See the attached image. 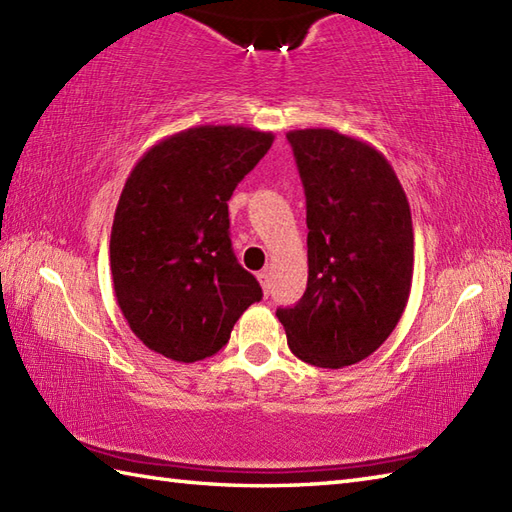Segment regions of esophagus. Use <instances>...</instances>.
<instances>
[{"instance_id": "1", "label": "esophagus", "mask_w": 512, "mask_h": 512, "mask_svg": "<svg viewBox=\"0 0 512 512\" xmlns=\"http://www.w3.org/2000/svg\"><path fill=\"white\" fill-rule=\"evenodd\" d=\"M257 279H259V284H262V288H264V295H268V292H270V275H268V270H262V273H257Z\"/></svg>"}]
</instances>
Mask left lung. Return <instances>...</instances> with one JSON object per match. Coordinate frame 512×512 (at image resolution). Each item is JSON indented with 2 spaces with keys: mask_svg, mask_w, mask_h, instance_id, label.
<instances>
[{
  "mask_svg": "<svg viewBox=\"0 0 512 512\" xmlns=\"http://www.w3.org/2000/svg\"><path fill=\"white\" fill-rule=\"evenodd\" d=\"M306 191L308 288L279 308L292 354L341 369L374 354L405 312L413 277L407 195L387 158L334 129L286 134Z\"/></svg>",
  "mask_w": 512,
  "mask_h": 512,
  "instance_id": "left-lung-1",
  "label": "left lung"
}]
</instances>
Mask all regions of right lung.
Wrapping results in <instances>:
<instances>
[{
    "label": "right lung",
    "instance_id": "obj_1",
    "mask_svg": "<svg viewBox=\"0 0 512 512\" xmlns=\"http://www.w3.org/2000/svg\"><path fill=\"white\" fill-rule=\"evenodd\" d=\"M273 140L242 125L191 127L160 140L129 173L110 266L118 308L149 350L178 363L213 356L264 297L233 253L228 200Z\"/></svg>",
    "mask_w": 512,
    "mask_h": 512
}]
</instances>
